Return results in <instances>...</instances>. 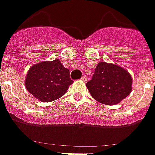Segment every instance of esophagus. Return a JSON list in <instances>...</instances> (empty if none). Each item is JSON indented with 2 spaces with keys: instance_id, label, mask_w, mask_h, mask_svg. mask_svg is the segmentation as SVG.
Segmentation results:
<instances>
[{
  "instance_id": "1",
  "label": "esophagus",
  "mask_w": 155,
  "mask_h": 155,
  "mask_svg": "<svg viewBox=\"0 0 155 155\" xmlns=\"http://www.w3.org/2000/svg\"><path fill=\"white\" fill-rule=\"evenodd\" d=\"M81 81H84V82H87V78L86 77V76H82L81 77Z\"/></svg>"
}]
</instances>
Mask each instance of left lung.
<instances>
[{
  "label": "left lung",
  "mask_w": 155,
  "mask_h": 155,
  "mask_svg": "<svg viewBox=\"0 0 155 155\" xmlns=\"http://www.w3.org/2000/svg\"><path fill=\"white\" fill-rule=\"evenodd\" d=\"M86 86L95 100L113 105L130 94L132 78L130 73L120 66L99 62L92 80L87 82Z\"/></svg>",
  "instance_id": "1"
}]
</instances>
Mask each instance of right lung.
I'll list each match as a JSON object with an SVG mask.
<instances>
[{
  "instance_id": "add662e5",
  "label": "right lung",
  "mask_w": 155,
  "mask_h": 155,
  "mask_svg": "<svg viewBox=\"0 0 155 155\" xmlns=\"http://www.w3.org/2000/svg\"><path fill=\"white\" fill-rule=\"evenodd\" d=\"M72 83L69 70L58 59L33 65L30 68L25 81L27 91L42 102L60 99Z\"/></svg>"
}]
</instances>
